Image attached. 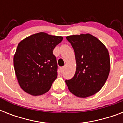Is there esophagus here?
Returning a JSON list of instances; mask_svg holds the SVG:
<instances>
[{"mask_svg": "<svg viewBox=\"0 0 123 123\" xmlns=\"http://www.w3.org/2000/svg\"><path fill=\"white\" fill-rule=\"evenodd\" d=\"M60 69H61V72H63L64 70V67H61V68H60Z\"/></svg>", "mask_w": 123, "mask_h": 123, "instance_id": "obj_1", "label": "esophagus"}]
</instances>
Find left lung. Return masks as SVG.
<instances>
[{
  "mask_svg": "<svg viewBox=\"0 0 123 123\" xmlns=\"http://www.w3.org/2000/svg\"><path fill=\"white\" fill-rule=\"evenodd\" d=\"M75 51L76 71L65 81L71 93L87 98L100 91L109 77L111 62L109 51L103 43L90 34L66 37Z\"/></svg>",
  "mask_w": 123,
  "mask_h": 123,
  "instance_id": "obj_1",
  "label": "left lung"
}]
</instances>
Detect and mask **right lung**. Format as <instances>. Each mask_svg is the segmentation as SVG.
<instances>
[{"label": "right lung", "instance_id": "add662e5", "mask_svg": "<svg viewBox=\"0 0 123 123\" xmlns=\"http://www.w3.org/2000/svg\"><path fill=\"white\" fill-rule=\"evenodd\" d=\"M62 39V36L39 32L19 43L13 63L17 80L25 92L39 96L50 90L57 77V64L53 50Z\"/></svg>", "mask_w": 123, "mask_h": 123}]
</instances>
